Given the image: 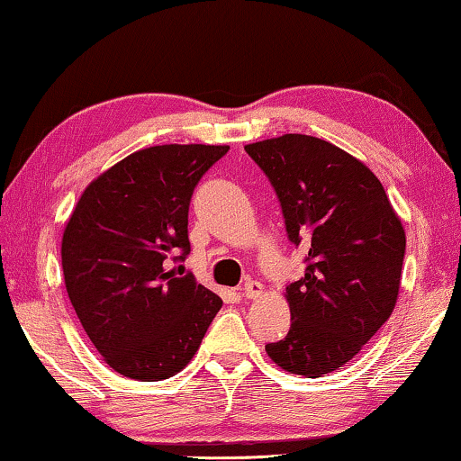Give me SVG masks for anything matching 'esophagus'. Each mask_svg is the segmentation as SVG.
Segmentation results:
<instances>
[{
    "label": "esophagus",
    "mask_w": 461,
    "mask_h": 461,
    "mask_svg": "<svg viewBox=\"0 0 461 461\" xmlns=\"http://www.w3.org/2000/svg\"><path fill=\"white\" fill-rule=\"evenodd\" d=\"M262 294V284L256 282V279H248L243 284V296L245 298H258Z\"/></svg>",
    "instance_id": "esophagus-1"
}]
</instances>
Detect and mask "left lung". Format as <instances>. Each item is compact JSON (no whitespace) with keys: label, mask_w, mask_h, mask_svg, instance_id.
I'll return each instance as SVG.
<instances>
[{"label":"left lung","mask_w":461,"mask_h":461,"mask_svg":"<svg viewBox=\"0 0 461 461\" xmlns=\"http://www.w3.org/2000/svg\"><path fill=\"white\" fill-rule=\"evenodd\" d=\"M277 193L285 232L307 249L288 284L292 324L267 354L318 379L357 356L396 307L406 237L373 171L330 141L288 133L245 146Z\"/></svg>","instance_id":"obj_1"}]
</instances>
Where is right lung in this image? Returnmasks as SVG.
Wrapping results in <instances>:
<instances>
[{
    "instance_id": "1",
    "label": "right lung",
    "mask_w": 461,
    "mask_h": 461,
    "mask_svg": "<svg viewBox=\"0 0 461 461\" xmlns=\"http://www.w3.org/2000/svg\"><path fill=\"white\" fill-rule=\"evenodd\" d=\"M229 146L167 143L88 184L63 232L65 288L88 339L129 379L160 381L199 349L222 298L173 268L190 254L188 207Z\"/></svg>"
}]
</instances>
